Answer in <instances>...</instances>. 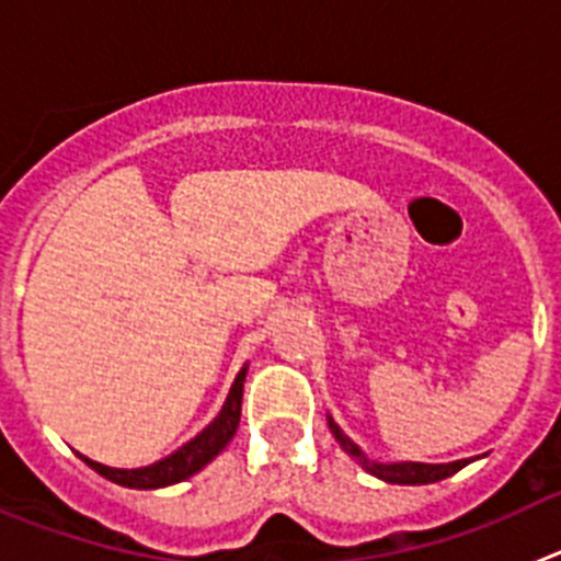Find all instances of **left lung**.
Here are the masks:
<instances>
[{
	"label": "left lung",
	"instance_id": "obj_1",
	"mask_svg": "<svg viewBox=\"0 0 561 561\" xmlns=\"http://www.w3.org/2000/svg\"><path fill=\"white\" fill-rule=\"evenodd\" d=\"M329 419V430L331 435L336 438V444H340L345 453L351 455V458L356 460V463L365 469L368 474H374V478L385 480V483H396V485H427V483H438V480L449 478V474H455L458 469H463L466 463H472L474 458H463V460H453V463H419V460H390V463H381V460H374L368 458V455L362 453L359 444H354V440L348 438V435L342 433L340 424H336L331 415H325Z\"/></svg>",
	"mask_w": 561,
	"mask_h": 561
}]
</instances>
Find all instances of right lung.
Segmentation results:
<instances>
[{"label":"right lung","instance_id":"obj_1","mask_svg":"<svg viewBox=\"0 0 561 561\" xmlns=\"http://www.w3.org/2000/svg\"><path fill=\"white\" fill-rule=\"evenodd\" d=\"M247 370H250V365H244V368L238 370L219 415H216L196 438L182 444V447L176 449V453L168 455V458L157 460V463L151 466H140V469H114V466H103L81 453L78 455H81L83 463L92 466L98 474H103V478L112 480V483L117 485H126V489H165V485L182 483V480L202 472V469L230 444L232 435H236L238 421H241V399H244Z\"/></svg>","mask_w":561,"mask_h":561}]
</instances>
